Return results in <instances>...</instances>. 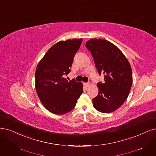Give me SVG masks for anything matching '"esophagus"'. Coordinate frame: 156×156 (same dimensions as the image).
<instances>
[{
  "mask_svg": "<svg viewBox=\"0 0 156 156\" xmlns=\"http://www.w3.org/2000/svg\"><path fill=\"white\" fill-rule=\"evenodd\" d=\"M86 87H90V83H87L84 84Z\"/></svg>",
  "mask_w": 156,
  "mask_h": 156,
  "instance_id": "1",
  "label": "esophagus"
}]
</instances>
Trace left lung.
I'll list each match as a JSON object with an SVG mask.
<instances>
[{"label": "left lung", "instance_id": "left-lung-1", "mask_svg": "<svg viewBox=\"0 0 156 156\" xmlns=\"http://www.w3.org/2000/svg\"><path fill=\"white\" fill-rule=\"evenodd\" d=\"M86 47L93 56L99 75L105 83H99V94L92 99L94 108L102 113L114 112L125 103L132 84L131 66L115 45L103 39H91Z\"/></svg>", "mask_w": 156, "mask_h": 156}]
</instances>
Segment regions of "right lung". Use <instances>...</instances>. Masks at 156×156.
I'll return each mask as SVG.
<instances>
[{
  "mask_svg": "<svg viewBox=\"0 0 156 156\" xmlns=\"http://www.w3.org/2000/svg\"><path fill=\"white\" fill-rule=\"evenodd\" d=\"M82 39L61 41L53 45L37 64L35 88L45 108L53 114H65L76 106L83 92L81 83L64 78L70 72Z\"/></svg>",
  "mask_w": 156,
  "mask_h": 156,
  "instance_id": "add662e5",
  "label": "right lung"
}]
</instances>
